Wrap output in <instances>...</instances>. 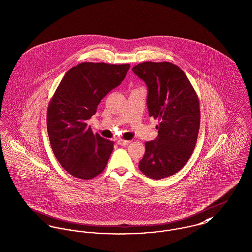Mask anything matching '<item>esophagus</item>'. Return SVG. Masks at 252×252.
Listing matches in <instances>:
<instances>
[{
  "label": "esophagus",
  "mask_w": 252,
  "mask_h": 252,
  "mask_svg": "<svg viewBox=\"0 0 252 252\" xmlns=\"http://www.w3.org/2000/svg\"><path fill=\"white\" fill-rule=\"evenodd\" d=\"M117 143H118V145L120 146H122V147H126V146H127V145H129L130 144V141H125V140H118L117 141Z\"/></svg>",
  "instance_id": "esophagus-1"
}]
</instances>
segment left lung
<instances>
[{"label":"left lung","mask_w":252,"mask_h":252,"mask_svg":"<svg viewBox=\"0 0 252 252\" xmlns=\"http://www.w3.org/2000/svg\"><path fill=\"white\" fill-rule=\"evenodd\" d=\"M132 71L147 85L148 115L160 120L158 136L145 143L139 168L151 179L169 177L183 168L195 148L200 127L198 97L187 75L171 63L146 62Z\"/></svg>","instance_id":"8db88e82"}]
</instances>
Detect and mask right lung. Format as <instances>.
Returning <instances> with one entry per match:
<instances>
[{"label": "right lung", "mask_w": 252, "mask_h": 252, "mask_svg": "<svg viewBox=\"0 0 252 252\" xmlns=\"http://www.w3.org/2000/svg\"><path fill=\"white\" fill-rule=\"evenodd\" d=\"M129 67L128 63H82L62 79L47 108L46 126L55 157L72 176L89 180L104 170L113 142L93 134L87 122Z\"/></svg>", "instance_id": "obj_1"}]
</instances>
